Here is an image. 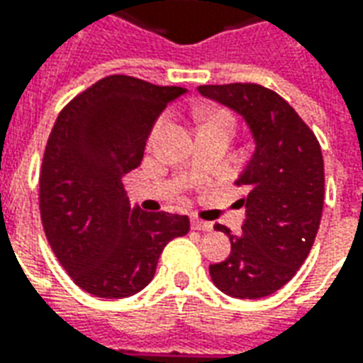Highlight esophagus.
<instances>
[{
    "instance_id": "34e87169",
    "label": "esophagus",
    "mask_w": 363,
    "mask_h": 363,
    "mask_svg": "<svg viewBox=\"0 0 363 363\" xmlns=\"http://www.w3.org/2000/svg\"><path fill=\"white\" fill-rule=\"evenodd\" d=\"M192 228L198 229V231H210L212 229V223H208V221H202V220H192Z\"/></svg>"
}]
</instances>
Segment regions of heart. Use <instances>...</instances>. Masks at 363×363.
<instances>
[{
  "mask_svg": "<svg viewBox=\"0 0 363 363\" xmlns=\"http://www.w3.org/2000/svg\"><path fill=\"white\" fill-rule=\"evenodd\" d=\"M196 120L198 124H200V132L202 130H225V132L231 134V130H233V116L228 111H221V108H200L196 112ZM167 124H169V116L167 114L155 120V124L151 128L150 145L155 143V140L165 130Z\"/></svg>",
  "mask_w": 363,
  "mask_h": 363,
  "instance_id": "1",
  "label": "heart"
}]
</instances>
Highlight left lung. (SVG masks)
<instances>
[{
    "label": "left lung",
    "instance_id": "obj_1",
    "mask_svg": "<svg viewBox=\"0 0 363 363\" xmlns=\"http://www.w3.org/2000/svg\"><path fill=\"white\" fill-rule=\"evenodd\" d=\"M200 95L241 114L255 140L235 181L243 186V231L231 255L210 267L216 288L237 299H259L286 286L311 251L325 200V165L317 138L278 93L257 83L200 85Z\"/></svg>",
    "mask_w": 363,
    "mask_h": 363
}]
</instances>
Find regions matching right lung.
Segmentation results:
<instances>
[{"instance_id":"obj_1","label":"right lung","mask_w":363,"mask_h":363,"mask_svg":"<svg viewBox=\"0 0 363 363\" xmlns=\"http://www.w3.org/2000/svg\"><path fill=\"white\" fill-rule=\"evenodd\" d=\"M184 93L108 75L56 118L40 171V220L60 264L91 296L138 294L153 278L165 245L189 233L186 216L132 208L122 184L142 163L159 114Z\"/></svg>"}]
</instances>
